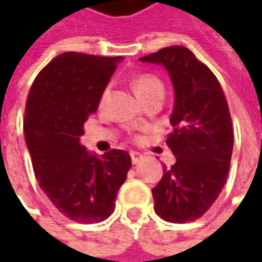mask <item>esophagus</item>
Here are the masks:
<instances>
[{
  "mask_svg": "<svg viewBox=\"0 0 262 262\" xmlns=\"http://www.w3.org/2000/svg\"><path fill=\"white\" fill-rule=\"evenodd\" d=\"M141 159H143V155H141V153H138V151H131V162H133L134 165L138 163Z\"/></svg>",
  "mask_w": 262,
  "mask_h": 262,
  "instance_id": "34e87169",
  "label": "esophagus"
}]
</instances>
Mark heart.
<instances>
[{"label":"heart","instance_id":"heart-1","mask_svg":"<svg viewBox=\"0 0 262 262\" xmlns=\"http://www.w3.org/2000/svg\"><path fill=\"white\" fill-rule=\"evenodd\" d=\"M133 86H134V90H136L138 97L143 102L148 99L150 96L156 95V93H163V83L160 81L159 77H156L155 74H150V73H141V74L136 76V78L133 80ZM109 93H111V87L106 86L102 90L100 97H99V106L105 105Z\"/></svg>","mask_w":262,"mask_h":262}]
</instances>
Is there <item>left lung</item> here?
Segmentation results:
<instances>
[{"mask_svg":"<svg viewBox=\"0 0 262 262\" xmlns=\"http://www.w3.org/2000/svg\"><path fill=\"white\" fill-rule=\"evenodd\" d=\"M140 59L165 66L175 89L166 144L176 162L151 189L155 211L170 223L194 222L226 184L233 150L226 96L213 71L185 46L162 48Z\"/></svg>","mask_w":262,"mask_h":262,"instance_id":"8db88e82","label":"left lung"}]
</instances>
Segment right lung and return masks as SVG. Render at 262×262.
<instances>
[{
	"label": "right lung",
	"mask_w": 262,
	"mask_h": 262,
	"mask_svg": "<svg viewBox=\"0 0 262 262\" xmlns=\"http://www.w3.org/2000/svg\"><path fill=\"white\" fill-rule=\"evenodd\" d=\"M119 61L64 52L37 74L26 100L23 129L36 179L59 213L77 223H99L114 213L131 167L124 150L95 156L80 143Z\"/></svg>",
	"instance_id": "right-lung-1"
}]
</instances>
